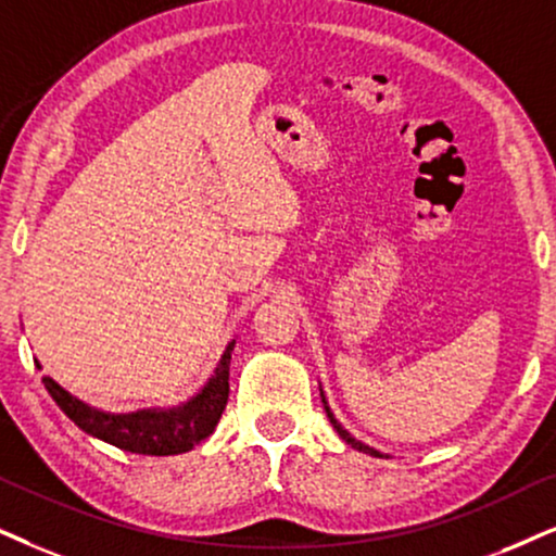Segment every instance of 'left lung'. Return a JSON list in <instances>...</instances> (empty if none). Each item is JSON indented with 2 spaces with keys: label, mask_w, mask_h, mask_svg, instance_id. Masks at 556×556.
Segmentation results:
<instances>
[{
  "label": "left lung",
  "mask_w": 556,
  "mask_h": 556,
  "mask_svg": "<svg viewBox=\"0 0 556 556\" xmlns=\"http://www.w3.org/2000/svg\"><path fill=\"white\" fill-rule=\"evenodd\" d=\"M320 397H323V405H326V413H328V418H330V424H333V428H336V433L341 435L343 441H346L349 446H354L356 452H364V454H371V456H382V452H377V448H371V446H367V444H362L359 439H354V435H351L346 428H343L339 420H336V416L333 413H330V407H328V403H326V395H323V390H320Z\"/></svg>",
  "instance_id": "1"
}]
</instances>
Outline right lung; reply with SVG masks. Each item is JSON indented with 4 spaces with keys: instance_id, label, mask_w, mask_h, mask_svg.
Returning <instances> with one entry per match:
<instances>
[{
    "instance_id": "1",
    "label": "right lung",
    "mask_w": 556,
    "mask_h": 556,
    "mask_svg": "<svg viewBox=\"0 0 556 556\" xmlns=\"http://www.w3.org/2000/svg\"><path fill=\"white\" fill-rule=\"evenodd\" d=\"M236 341H230L223 351L220 362L207 379L205 388L189 397L187 403L174 407H146L136 413H108L100 407H91L84 400L74 397L72 392L63 390L51 377H43L48 395L55 405L74 420L84 433L94 439L108 441V444L123 448V452L146 454V456H168L185 454L205 441L215 431L217 420L228 403V377H230V351ZM38 364V362H35ZM40 369V364H38Z\"/></svg>"
}]
</instances>
